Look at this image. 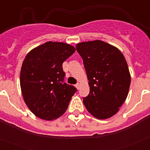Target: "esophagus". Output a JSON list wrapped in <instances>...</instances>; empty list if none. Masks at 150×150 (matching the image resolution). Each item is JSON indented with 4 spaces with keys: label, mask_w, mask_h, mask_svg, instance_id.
I'll return each mask as SVG.
<instances>
[{
    "label": "esophagus",
    "mask_w": 150,
    "mask_h": 150,
    "mask_svg": "<svg viewBox=\"0 0 150 150\" xmlns=\"http://www.w3.org/2000/svg\"><path fill=\"white\" fill-rule=\"evenodd\" d=\"M79 87H80V84H79V83H78L76 85V88H77V89H79Z\"/></svg>",
    "instance_id": "34e87169"
}]
</instances>
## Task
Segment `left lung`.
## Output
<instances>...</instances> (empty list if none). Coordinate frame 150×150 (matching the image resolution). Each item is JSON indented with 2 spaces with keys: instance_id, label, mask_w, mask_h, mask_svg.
Here are the masks:
<instances>
[{
  "instance_id": "1",
  "label": "left lung",
  "mask_w": 150,
  "mask_h": 150,
  "mask_svg": "<svg viewBox=\"0 0 150 150\" xmlns=\"http://www.w3.org/2000/svg\"><path fill=\"white\" fill-rule=\"evenodd\" d=\"M86 71L89 94L85 107L98 120H106L120 110L128 96L131 75L120 50L104 41L83 42L76 46Z\"/></svg>"
}]
</instances>
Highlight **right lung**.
I'll list each match as a JSON object with an SVG mask.
<instances>
[{"instance_id": "1", "label": "right lung", "mask_w": 150, "mask_h": 150, "mask_svg": "<svg viewBox=\"0 0 150 150\" xmlns=\"http://www.w3.org/2000/svg\"><path fill=\"white\" fill-rule=\"evenodd\" d=\"M75 48L49 41L30 50L22 63L20 86L26 105L36 116L52 120L64 113L76 88L64 82L62 64Z\"/></svg>"}]
</instances>
